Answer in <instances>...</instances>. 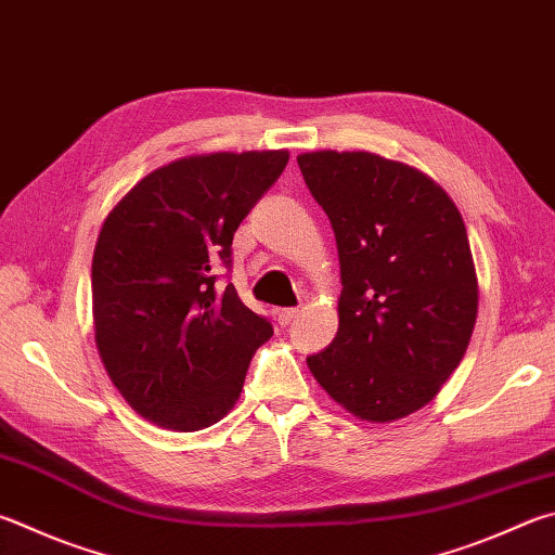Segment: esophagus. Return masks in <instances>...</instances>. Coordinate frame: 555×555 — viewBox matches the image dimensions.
<instances>
[{
  "instance_id": "34e87169",
  "label": "esophagus",
  "mask_w": 555,
  "mask_h": 555,
  "mask_svg": "<svg viewBox=\"0 0 555 555\" xmlns=\"http://www.w3.org/2000/svg\"><path fill=\"white\" fill-rule=\"evenodd\" d=\"M296 315H298L296 308H284V310H279V322L286 327V325H291V322H294Z\"/></svg>"
}]
</instances>
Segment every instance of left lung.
<instances>
[{
	"label": "left lung",
	"mask_w": 555,
	"mask_h": 555,
	"mask_svg": "<svg viewBox=\"0 0 555 555\" xmlns=\"http://www.w3.org/2000/svg\"><path fill=\"white\" fill-rule=\"evenodd\" d=\"M298 167L341 269L337 335L308 366L357 417H405L456 371L476 325L466 225L444 189L402 163L322 150Z\"/></svg>",
	"instance_id": "left-lung-1"
}]
</instances>
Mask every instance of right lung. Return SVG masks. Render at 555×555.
<instances>
[{
	"instance_id": "1",
	"label": "right lung",
	"mask_w": 555,
	"mask_h": 555,
	"mask_svg": "<svg viewBox=\"0 0 555 555\" xmlns=\"http://www.w3.org/2000/svg\"><path fill=\"white\" fill-rule=\"evenodd\" d=\"M288 153H214L159 167L104 220L92 261L96 347L138 415L175 431L235 405L267 318L220 286L233 235L284 172Z\"/></svg>"
}]
</instances>
